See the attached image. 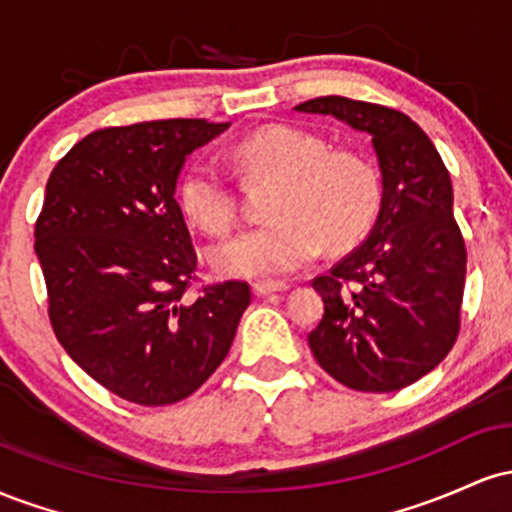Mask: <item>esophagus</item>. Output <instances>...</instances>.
I'll use <instances>...</instances> for the list:
<instances>
[{
	"label": "esophagus",
	"instance_id": "1",
	"mask_svg": "<svg viewBox=\"0 0 512 512\" xmlns=\"http://www.w3.org/2000/svg\"><path fill=\"white\" fill-rule=\"evenodd\" d=\"M284 291H289V284H284V281H255V284H252V293H255V296H272V293Z\"/></svg>",
	"mask_w": 512,
	"mask_h": 512
}]
</instances>
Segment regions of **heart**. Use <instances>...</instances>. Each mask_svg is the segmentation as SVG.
<instances>
[{
	"mask_svg": "<svg viewBox=\"0 0 512 512\" xmlns=\"http://www.w3.org/2000/svg\"><path fill=\"white\" fill-rule=\"evenodd\" d=\"M233 154L250 173L276 178L269 216L209 250L223 276L272 279L301 269L320 252L356 245L373 226L383 199L380 170L366 154L330 149L320 134L291 125H264L243 137ZM185 214L209 233L236 221V197L219 166L195 161L178 185Z\"/></svg>",
	"mask_w": 512,
	"mask_h": 512,
	"instance_id": "obj_1",
	"label": "heart"
}]
</instances>
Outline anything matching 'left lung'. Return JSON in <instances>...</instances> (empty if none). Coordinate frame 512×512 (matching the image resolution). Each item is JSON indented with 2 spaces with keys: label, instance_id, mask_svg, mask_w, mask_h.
I'll return each mask as SVG.
<instances>
[{
  "label": "left lung",
  "instance_id": "obj_1",
  "mask_svg": "<svg viewBox=\"0 0 512 512\" xmlns=\"http://www.w3.org/2000/svg\"><path fill=\"white\" fill-rule=\"evenodd\" d=\"M370 137L383 199L368 238L313 289L325 301L308 334L334 380L361 392L402 390L448 356L460 332L467 250L452 182L426 132L399 110L322 96L296 105Z\"/></svg>",
  "mask_w": 512,
  "mask_h": 512
}]
</instances>
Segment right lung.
<instances>
[{
  "instance_id": "1",
  "label": "right lung",
  "mask_w": 512,
  "mask_h": 512,
  "mask_svg": "<svg viewBox=\"0 0 512 512\" xmlns=\"http://www.w3.org/2000/svg\"><path fill=\"white\" fill-rule=\"evenodd\" d=\"M231 122L156 120L91 132L57 163L35 223L50 322L105 390L144 407L190 397L250 305L245 281L187 296L197 255L175 202L185 158Z\"/></svg>"
}]
</instances>
